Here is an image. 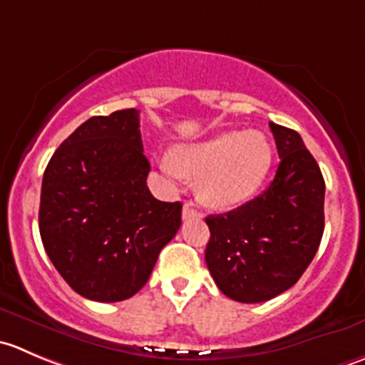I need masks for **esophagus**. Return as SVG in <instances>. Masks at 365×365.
<instances>
[{"mask_svg":"<svg viewBox=\"0 0 365 365\" xmlns=\"http://www.w3.org/2000/svg\"><path fill=\"white\" fill-rule=\"evenodd\" d=\"M182 215H183V219H189V217H201V212L197 210L196 207H194V203H190V201H187V203L183 205Z\"/></svg>","mask_w":365,"mask_h":365,"instance_id":"esophagus-1","label":"esophagus"}]
</instances>
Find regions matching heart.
Wrapping results in <instances>:
<instances>
[{"mask_svg": "<svg viewBox=\"0 0 365 365\" xmlns=\"http://www.w3.org/2000/svg\"><path fill=\"white\" fill-rule=\"evenodd\" d=\"M272 162V146L258 130H228L197 143L180 144L160 168L173 178H197L205 205L230 208L257 192Z\"/></svg>", "mask_w": 365, "mask_h": 365, "instance_id": "b5f03b06", "label": "heart"}]
</instances>
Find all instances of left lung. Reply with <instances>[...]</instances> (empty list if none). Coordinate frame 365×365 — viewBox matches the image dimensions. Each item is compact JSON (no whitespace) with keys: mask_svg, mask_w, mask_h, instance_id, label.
Listing matches in <instances>:
<instances>
[{"mask_svg":"<svg viewBox=\"0 0 365 365\" xmlns=\"http://www.w3.org/2000/svg\"><path fill=\"white\" fill-rule=\"evenodd\" d=\"M280 165L255 200L207 221L205 262L219 291L262 303L291 289L316 257L324 230V180L298 132L269 123Z\"/></svg>","mask_w":365,"mask_h":365,"instance_id":"left-lung-1","label":"left lung"}]
</instances>
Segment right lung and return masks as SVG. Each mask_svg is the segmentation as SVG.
<instances>
[{"label": "right lung", "instance_id": "1", "mask_svg": "<svg viewBox=\"0 0 365 365\" xmlns=\"http://www.w3.org/2000/svg\"><path fill=\"white\" fill-rule=\"evenodd\" d=\"M148 173L135 108L94 115L53 153L38 230L60 277L83 298H132L178 232L182 203L153 197Z\"/></svg>", "mask_w": 365, "mask_h": 365}]
</instances>
